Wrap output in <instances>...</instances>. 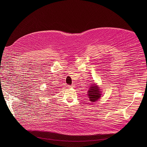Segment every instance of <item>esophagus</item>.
Listing matches in <instances>:
<instances>
[{
	"label": "esophagus",
	"instance_id": "obj_1",
	"mask_svg": "<svg viewBox=\"0 0 147 147\" xmlns=\"http://www.w3.org/2000/svg\"><path fill=\"white\" fill-rule=\"evenodd\" d=\"M69 87H73V86H69Z\"/></svg>",
	"mask_w": 147,
	"mask_h": 147
}]
</instances>
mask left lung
Returning <instances> with one entry per match:
<instances>
[{
  "label": "left lung",
  "instance_id": "left-lung-1",
  "mask_svg": "<svg viewBox=\"0 0 147 147\" xmlns=\"http://www.w3.org/2000/svg\"><path fill=\"white\" fill-rule=\"evenodd\" d=\"M89 89L90 90L88 91V95L90 101L94 102L100 98L101 95L100 89L98 86H96L95 84H92V85L91 86L90 88Z\"/></svg>",
  "mask_w": 147,
  "mask_h": 147
}]
</instances>
